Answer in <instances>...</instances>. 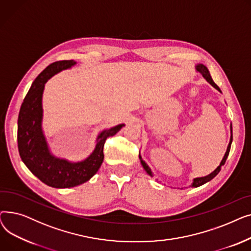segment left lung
<instances>
[{
    "label": "left lung",
    "mask_w": 251,
    "mask_h": 251,
    "mask_svg": "<svg viewBox=\"0 0 251 251\" xmlns=\"http://www.w3.org/2000/svg\"><path fill=\"white\" fill-rule=\"evenodd\" d=\"M195 69H196V72H200L202 76H203V78L205 79V80L212 85V86H214L218 91H220L221 94H222V91H221V89H220V87L214 82V80H213V78H212V76H210V74H209V72H208V69L205 67V66L203 65V64H197V65H195ZM230 131H231V136H230V141H229V144H228V147H227V150H226V152H225V154H224V156H223V159H222V161H221V163H220V165L213 171L212 173H209L208 175H206V176H203V177H197V178H194L193 180H192V183L190 184V187H200V186H201V185H203V184H205V183H207L208 181H210L212 179H214L218 174H219V172L221 171V168H222V166H224L225 165V163H226V160H227V157H228V155H229V152H230V149H231V144H232V140H233V133H232V124L230 125ZM139 160H140V163H141V166L143 167V169H144V171H146V172L151 176V177H153V173L151 172V169L149 167V165L144 162L143 160H142V157H141V155H140V153H139Z\"/></svg>",
    "instance_id": "obj_1"
}]
</instances>
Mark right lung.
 <instances>
[{
    "instance_id": "right-lung-1",
    "label": "right lung",
    "mask_w": 251,
    "mask_h": 251,
    "mask_svg": "<svg viewBox=\"0 0 251 251\" xmlns=\"http://www.w3.org/2000/svg\"><path fill=\"white\" fill-rule=\"evenodd\" d=\"M76 64L70 60L49 65L32 82L18 116L17 141L21 160L34 176L54 188L75 187L88 181L102 164L105 139L125 126L119 124L100 131L97 136L95 150L82 161L70 162L51 152L43 129L45 84L54 75L71 69Z\"/></svg>"
}]
</instances>
